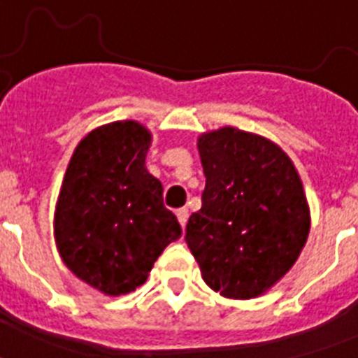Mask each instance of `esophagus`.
Wrapping results in <instances>:
<instances>
[{
  "label": "esophagus",
  "mask_w": 358,
  "mask_h": 358,
  "mask_svg": "<svg viewBox=\"0 0 358 358\" xmlns=\"http://www.w3.org/2000/svg\"><path fill=\"white\" fill-rule=\"evenodd\" d=\"M176 217H178L180 224H182V229H184L185 223H187V217H189V210H187V208H180V210H176Z\"/></svg>",
  "instance_id": "obj_1"
}]
</instances>
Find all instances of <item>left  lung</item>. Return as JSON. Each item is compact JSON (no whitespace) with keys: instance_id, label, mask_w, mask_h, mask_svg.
Here are the masks:
<instances>
[{"instance_id":"left-lung-1","label":"left lung","mask_w":358,"mask_h":358,"mask_svg":"<svg viewBox=\"0 0 358 358\" xmlns=\"http://www.w3.org/2000/svg\"><path fill=\"white\" fill-rule=\"evenodd\" d=\"M206 176L185 241L204 282L229 299H252L294 267L310 232L303 182L286 152L264 135L223 128L199 135Z\"/></svg>"}]
</instances>
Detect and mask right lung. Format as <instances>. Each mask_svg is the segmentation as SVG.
Listing matches in <instances>:
<instances>
[{
	"instance_id": "obj_1",
	"label": "right lung",
	"mask_w": 358,
	"mask_h": 358,
	"mask_svg": "<svg viewBox=\"0 0 358 358\" xmlns=\"http://www.w3.org/2000/svg\"><path fill=\"white\" fill-rule=\"evenodd\" d=\"M150 129L117 120L78 143L59 191L53 236L64 266L106 295L146 282L154 262L182 236L163 206L162 182L146 171Z\"/></svg>"
}]
</instances>
